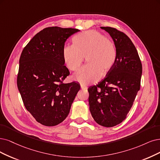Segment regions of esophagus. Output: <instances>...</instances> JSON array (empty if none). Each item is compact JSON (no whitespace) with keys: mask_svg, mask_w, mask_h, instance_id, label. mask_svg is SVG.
Instances as JSON below:
<instances>
[{"mask_svg":"<svg viewBox=\"0 0 160 160\" xmlns=\"http://www.w3.org/2000/svg\"><path fill=\"white\" fill-rule=\"evenodd\" d=\"M81 88L82 89L86 90V89H87V86H86L85 85H83V84H81Z\"/></svg>","mask_w":160,"mask_h":160,"instance_id":"esophagus-1","label":"esophagus"}]
</instances>
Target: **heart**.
Segmentation results:
<instances>
[{
	"label": "heart",
	"mask_w": 160,
	"mask_h": 160,
	"mask_svg": "<svg viewBox=\"0 0 160 160\" xmlns=\"http://www.w3.org/2000/svg\"><path fill=\"white\" fill-rule=\"evenodd\" d=\"M72 42L73 45L64 47L62 58L69 70L76 71L86 57L88 64L73 76L79 83H94L113 68L117 60L116 47L113 41L103 33L95 30L86 31L76 35Z\"/></svg>",
	"instance_id": "1"
}]
</instances>
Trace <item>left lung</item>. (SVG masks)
I'll use <instances>...</instances> for the list:
<instances>
[{
  "label": "left lung",
  "instance_id": "left-lung-1",
  "mask_svg": "<svg viewBox=\"0 0 160 160\" xmlns=\"http://www.w3.org/2000/svg\"><path fill=\"white\" fill-rule=\"evenodd\" d=\"M101 28L114 41L117 60L101 82L88 88V101L94 121L112 127L125 120L131 109L140 90L142 67L137 49L125 33L114 28Z\"/></svg>",
  "mask_w": 160,
  "mask_h": 160
}]
</instances>
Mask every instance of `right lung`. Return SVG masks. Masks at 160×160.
<instances>
[{"mask_svg": "<svg viewBox=\"0 0 160 160\" xmlns=\"http://www.w3.org/2000/svg\"><path fill=\"white\" fill-rule=\"evenodd\" d=\"M78 29L49 27L40 31L23 48L17 86L26 109L41 125L52 127L68 116L80 86L64 84L70 74L62 49Z\"/></svg>", "mask_w": 160, "mask_h": 160, "instance_id": "right-lung-1", "label": "right lung"}]
</instances>
